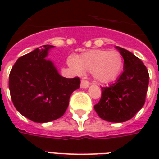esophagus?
<instances>
[{
  "instance_id": "34e87169",
  "label": "esophagus",
  "mask_w": 159,
  "mask_h": 159,
  "mask_svg": "<svg viewBox=\"0 0 159 159\" xmlns=\"http://www.w3.org/2000/svg\"><path fill=\"white\" fill-rule=\"evenodd\" d=\"M89 82L87 81V80L83 79L81 81V88H83V89H87L88 87L89 86Z\"/></svg>"
}]
</instances>
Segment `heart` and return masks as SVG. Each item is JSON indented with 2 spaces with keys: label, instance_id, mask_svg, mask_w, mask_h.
<instances>
[{
  "label": "heart",
  "instance_id": "heart-1",
  "mask_svg": "<svg viewBox=\"0 0 159 159\" xmlns=\"http://www.w3.org/2000/svg\"><path fill=\"white\" fill-rule=\"evenodd\" d=\"M67 63L78 75L84 71L91 72L99 83H109L119 76L123 66V59L117 51L92 49L76 58L70 56Z\"/></svg>",
  "mask_w": 159,
  "mask_h": 159
}]
</instances>
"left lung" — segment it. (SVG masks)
I'll return each instance as SVG.
<instances>
[{"label":"left lung","instance_id":"left-lung-1","mask_svg":"<svg viewBox=\"0 0 159 159\" xmlns=\"http://www.w3.org/2000/svg\"><path fill=\"white\" fill-rule=\"evenodd\" d=\"M123 56V72L117 82L101 88L102 93L94 110L102 119L123 123L131 119L142 108L149 83L147 67L126 49L116 47Z\"/></svg>","mask_w":159,"mask_h":159}]
</instances>
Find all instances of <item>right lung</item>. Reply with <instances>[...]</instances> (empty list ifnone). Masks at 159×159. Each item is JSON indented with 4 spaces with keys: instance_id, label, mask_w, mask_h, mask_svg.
Instances as JSON below:
<instances>
[{
    "instance_id": "1",
    "label": "right lung",
    "mask_w": 159,
    "mask_h": 159,
    "mask_svg": "<svg viewBox=\"0 0 159 159\" xmlns=\"http://www.w3.org/2000/svg\"><path fill=\"white\" fill-rule=\"evenodd\" d=\"M53 46L44 45L20 57L9 75L12 103L23 116L36 123L58 119L66 112L70 97L80 88V78H66L46 59Z\"/></svg>"
}]
</instances>
